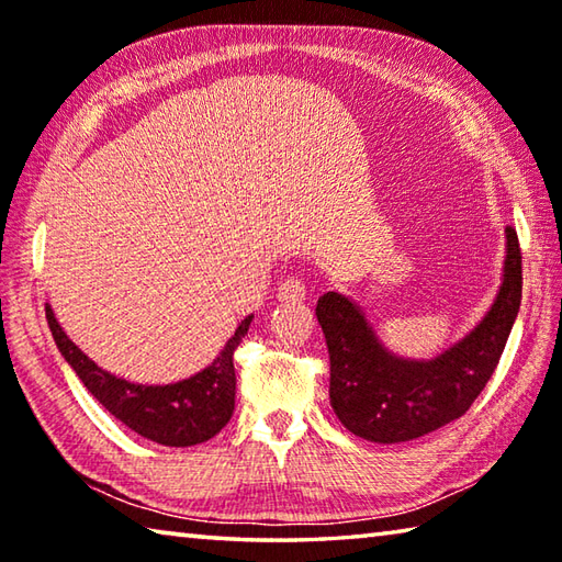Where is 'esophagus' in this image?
I'll use <instances>...</instances> for the list:
<instances>
[{"label": "esophagus", "instance_id": "esophagus-1", "mask_svg": "<svg viewBox=\"0 0 562 562\" xmlns=\"http://www.w3.org/2000/svg\"><path fill=\"white\" fill-rule=\"evenodd\" d=\"M304 294H307V290H304V282L297 278H288L278 288V300L282 302H302Z\"/></svg>", "mask_w": 562, "mask_h": 562}]
</instances>
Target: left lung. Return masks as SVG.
I'll use <instances>...</instances> for the list:
<instances>
[{
  "label": "left lung",
  "mask_w": 562,
  "mask_h": 562,
  "mask_svg": "<svg viewBox=\"0 0 562 562\" xmlns=\"http://www.w3.org/2000/svg\"><path fill=\"white\" fill-rule=\"evenodd\" d=\"M520 290L518 235L506 227V260L491 310L431 359L394 355L355 300L322 294L315 312L329 349V402L345 429L374 443H402L463 416L496 372L518 317Z\"/></svg>",
  "instance_id": "obj_1"
}]
</instances>
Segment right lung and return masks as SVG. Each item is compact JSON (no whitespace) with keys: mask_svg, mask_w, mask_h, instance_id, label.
Here are the masks:
<instances>
[{"mask_svg":"<svg viewBox=\"0 0 562 562\" xmlns=\"http://www.w3.org/2000/svg\"><path fill=\"white\" fill-rule=\"evenodd\" d=\"M46 322L56 347L83 386L97 396L109 414L131 431L160 446H195L223 429L235 412V367L233 355L250 329L252 315L237 325L221 355L201 372L176 384H136L101 369L66 337L52 304L46 302Z\"/></svg>","mask_w":562,"mask_h":562,"instance_id":"1","label":"right lung"}]
</instances>
